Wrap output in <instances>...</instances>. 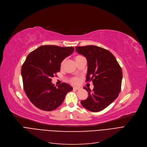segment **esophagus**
Masks as SVG:
<instances>
[{
  "instance_id": "34e87169",
  "label": "esophagus",
  "mask_w": 147,
  "mask_h": 147,
  "mask_svg": "<svg viewBox=\"0 0 147 147\" xmlns=\"http://www.w3.org/2000/svg\"><path fill=\"white\" fill-rule=\"evenodd\" d=\"M74 89L76 90H78L82 89V87H80V86H75V87H74Z\"/></svg>"
}]
</instances>
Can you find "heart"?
Returning a JSON list of instances; mask_svg holds the SVG:
<instances>
[{"label":"heart","instance_id":"obj_1","mask_svg":"<svg viewBox=\"0 0 147 147\" xmlns=\"http://www.w3.org/2000/svg\"><path fill=\"white\" fill-rule=\"evenodd\" d=\"M82 57V56H81V55H76V56H75V60H77L78 59H79V58H80V57ZM64 62H65V61H62L61 64V66H63V65L64 64ZM78 81H79V79H78V78H76V77L73 78H72V79H71V82H72V83H74V84L77 83Z\"/></svg>","mask_w":147,"mask_h":147}]
</instances>
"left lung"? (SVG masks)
I'll return each instance as SVG.
<instances>
[{"instance_id": "8db88e82", "label": "left lung", "mask_w": 147, "mask_h": 147, "mask_svg": "<svg viewBox=\"0 0 147 147\" xmlns=\"http://www.w3.org/2000/svg\"><path fill=\"white\" fill-rule=\"evenodd\" d=\"M75 50L87 61L86 81H92L94 88L88 92L82 105L92 112H99L108 107L118 96L121 91L123 73L114 55L99 47L87 45L76 47Z\"/></svg>"}]
</instances>
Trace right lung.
<instances>
[{
	"label": "right lung",
	"mask_w": 147,
	"mask_h": 147,
	"mask_svg": "<svg viewBox=\"0 0 147 147\" xmlns=\"http://www.w3.org/2000/svg\"><path fill=\"white\" fill-rule=\"evenodd\" d=\"M74 51L73 47L44 45L27 55L22 68L24 89L28 98L38 108L47 111L55 109L72 90V87L67 83L55 86L51 78L60 71L63 60Z\"/></svg>",
	"instance_id": "add662e5"
}]
</instances>
